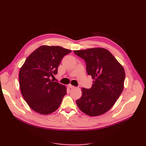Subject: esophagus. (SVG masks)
I'll list each match as a JSON object with an SVG mask.
<instances>
[{
    "label": "esophagus",
    "mask_w": 146,
    "mask_h": 146,
    "mask_svg": "<svg viewBox=\"0 0 146 146\" xmlns=\"http://www.w3.org/2000/svg\"><path fill=\"white\" fill-rule=\"evenodd\" d=\"M68 88H70V89H72V88H75V86H74L71 85H68Z\"/></svg>",
    "instance_id": "obj_1"
}]
</instances>
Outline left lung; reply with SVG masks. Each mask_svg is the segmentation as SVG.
Segmentation results:
<instances>
[{
	"label": "left lung",
	"mask_w": 146,
	"mask_h": 146,
	"mask_svg": "<svg viewBox=\"0 0 146 146\" xmlns=\"http://www.w3.org/2000/svg\"><path fill=\"white\" fill-rule=\"evenodd\" d=\"M85 60L86 72L94 79L90 89L82 88V95L76 104L82 112L96 116L108 111L123 89L125 71L108 50L102 48L74 50Z\"/></svg>",
	"instance_id": "obj_1"
}]
</instances>
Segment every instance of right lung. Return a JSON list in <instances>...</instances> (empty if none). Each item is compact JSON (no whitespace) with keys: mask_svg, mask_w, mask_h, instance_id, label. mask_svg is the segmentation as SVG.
I'll use <instances>...</instances> for the list:
<instances>
[{"mask_svg":"<svg viewBox=\"0 0 146 146\" xmlns=\"http://www.w3.org/2000/svg\"><path fill=\"white\" fill-rule=\"evenodd\" d=\"M70 52L60 46H42L26 59L19 70V86L24 100L35 111L48 114L59 108L66 88L50 77L58 73L61 61Z\"/></svg>","mask_w":146,"mask_h":146,"instance_id":"right-lung-1","label":"right lung"}]
</instances>
